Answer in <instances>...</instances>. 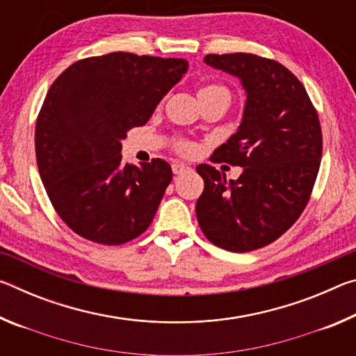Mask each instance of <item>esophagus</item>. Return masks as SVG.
I'll use <instances>...</instances> for the list:
<instances>
[{"label":"esophagus","instance_id":"obj_1","mask_svg":"<svg viewBox=\"0 0 356 356\" xmlns=\"http://www.w3.org/2000/svg\"><path fill=\"white\" fill-rule=\"evenodd\" d=\"M188 171H191V168L184 165V163H174L172 165V172L174 174H184V172H188Z\"/></svg>","mask_w":356,"mask_h":356}]
</instances>
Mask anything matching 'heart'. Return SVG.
Masks as SVG:
<instances>
[{"label": "heart", "mask_w": 356, "mask_h": 356, "mask_svg": "<svg viewBox=\"0 0 356 356\" xmlns=\"http://www.w3.org/2000/svg\"><path fill=\"white\" fill-rule=\"evenodd\" d=\"M216 95H226V97L231 99V94H229V89L221 86V84H207V86H204L200 89V92H197V97H216ZM179 150H182L184 154H190L193 150V146L190 143L186 141H180L177 144Z\"/></svg>", "instance_id": "heart-1"}]
</instances>
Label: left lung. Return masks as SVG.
Returning <instances> with one entry per match:
<instances>
[{
    "instance_id": "8db88e82",
    "label": "left lung",
    "mask_w": 356,
    "mask_h": 356,
    "mask_svg": "<svg viewBox=\"0 0 356 356\" xmlns=\"http://www.w3.org/2000/svg\"><path fill=\"white\" fill-rule=\"evenodd\" d=\"M204 63L236 76L246 94L242 122L212 160L242 166L237 180L210 165L196 171L204 236L246 252L275 242L303 212L322 159V130L309 95L284 65L251 53L207 55Z\"/></svg>"
}]
</instances>
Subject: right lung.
Listing matches in <instances>:
<instances>
[{
	"label": "right lung",
	"mask_w": 356,
	"mask_h": 356,
	"mask_svg": "<svg viewBox=\"0 0 356 356\" xmlns=\"http://www.w3.org/2000/svg\"><path fill=\"white\" fill-rule=\"evenodd\" d=\"M180 58L108 53L72 64L48 89L35 124V159L53 207L78 236L120 245L152 222L170 163H122V140L147 122L182 80Z\"/></svg>",
	"instance_id": "add662e5"
}]
</instances>
